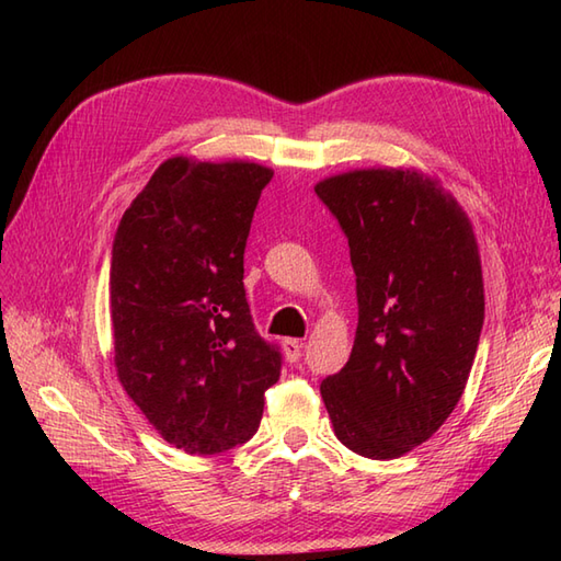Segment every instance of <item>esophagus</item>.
Masks as SVG:
<instances>
[{"mask_svg":"<svg viewBox=\"0 0 561 561\" xmlns=\"http://www.w3.org/2000/svg\"><path fill=\"white\" fill-rule=\"evenodd\" d=\"M301 347H304L301 340H294V337H284L282 340L284 356H287L289 362H299L301 359Z\"/></svg>","mask_w":561,"mask_h":561,"instance_id":"obj_1","label":"esophagus"}]
</instances>
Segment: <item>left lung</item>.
<instances>
[{
  "label": "left lung",
  "mask_w": 561,
  "mask_h": 561,
  "mask_svg": "<svg viewBox=\"0 0 561 561\" xmlns=\"http://www.w3.org/2000/svg\"><path fill=\"white\" fill-rule=\"evenodd\" d=\"M316 195L347 236L359 301L350 362L320 396L350 450L400 458L468 383L484 323L478 238L456 197L414 169L330 175Z\"/></svg>",
  "instance_id": "obj_1"
}]
</instances>
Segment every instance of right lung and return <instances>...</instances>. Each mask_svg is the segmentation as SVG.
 <instances>
[{"label":"right lung","mask_w":561,"mask_h":561,"mask_svg":"<svg viewBox=\"0 0 561 561\" xmlns=\"http://www.w3.org/2000/svg\"><path fill=\"white\" fill-rule=\"evenodd\" d=\"M272 169L163 161L123 214L111 260L115 371L161 438L214 456L257 432L282 356L243 289L250 221Z\"/></svg>","instance_id":"obj_1"}]
</instances>
